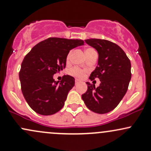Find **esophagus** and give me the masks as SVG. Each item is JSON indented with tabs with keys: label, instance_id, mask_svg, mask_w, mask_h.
Returning <instances> with one entry per match:
<instances>
[{
	"label": "esophagus",
	"instance_id": "esophagus-1",
	"mask_svg": "<svg viewBox=\"0 0 151 151\" xmlns=\"http://www.w3.org/2000/svg\"><path fill=\"white\" fill-rule=\"evenodd\" d=\"M75 83H76V84H78V83H80V81H79L78 79H77V78H76V80H75Z\"/></svg>",
	"mask_w": 151,
	"mask_h": 151
}]
</instances>
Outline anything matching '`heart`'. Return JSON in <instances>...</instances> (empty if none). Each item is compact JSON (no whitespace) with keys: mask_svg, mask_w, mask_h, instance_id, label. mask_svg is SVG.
<instances>
[{"mask_svg":"<svg viewBox=\"0 0 151 151\" xmlns=\"http://www.w3.org/2000/svg\"><path fill=\"white\" fill-rule=\"evenodd\" d=\"M96 52L94 50L92 49V48H88L85 50V53H86V57H88V55H90L92 52ZM70 52L68 53V55H67V60H69L70 59ZM69 73L70 74L71 76H76V77L78 78H83L84 76H85V71L83 70L80 69L79 68H73V69H71L70 70Z\"/></svg>","mask_w":151,"mask_h":151,"instance_id":"heart-1","label":"heart"}]
</instances>
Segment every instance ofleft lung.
<instances>
[{"label":"left lung","instance_id":"obj_1","mask_svg":"<svg viewBox=\"0 0 151 151\" xmlns=\"http://www.w3.org/2000/svg\"><path fill=\"white\" fill-rule=\"evenodd\" d=\"M85 42L99 54L98 65L89 79L98 78L101 83L96 88L87 82L88 89L82 99L92 111L105 114L112 111L127 92L132 76L130 60L120 47L108 40L89 39Z\"/></svg>","mask_w":151,"mask_h":151}]
</instances>
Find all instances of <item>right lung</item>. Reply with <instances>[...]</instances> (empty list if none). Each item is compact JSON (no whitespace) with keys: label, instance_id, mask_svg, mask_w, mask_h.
Returning <instances> with one entry per match:
<instances>
[{"label":"right lung","instance_id":"add662e5","mask_svg":"<svg viewBox=\"0 0 151 151\" xmlns=\"http://www.w3.org/2000/svg\"><path fill=\"white\" fill-rule=\"evenodd\" d=\"M83 45L81 40L50 37L35 45L24 57L19 79L24 99L34 111L51 115L63 107L75 78L64 76L59 82L53 76L65 68L70 50Z\"/></svg>","mask_w":151,"mask_h":151}]
</instances>
